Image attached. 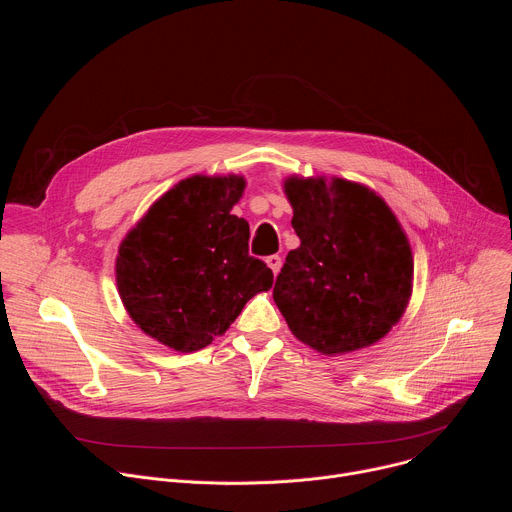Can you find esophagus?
<instances>
[{"instance_id":"1","label":"esophagus","mask_w":512,"mask_h":512,"mask_svg":"<svg viewBox=\"0 0 512 512\" xmlns=\"http://www.w3.org/2000/svg\"><path fill=\"white\" fill-rule=\"evenodd\" d=\"M267 265H269V269L273 271V275H277V273H279V269H281V257H279V255H271V257H267Z\"/></svg>"}]
</instances>
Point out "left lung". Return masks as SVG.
I'll use <instances>...</instances> for the list:
<instances>
[{"instance_id": "obj_1", "label": "left lung", "mask_w": 512, "mask_h": 512, "mask_svg": "<svg viewBox=\"0 0 512 512\" xmlns=\"http://www.w3.org/2000/svg\"><path fill=\"white\" fill-rule=\"evenodd\" d=\"M283 188L300 237L273 287L289 330L328 356L375 344L411 298L413 255L397 216L342 178L291 176Z\"/></svg>"}]
</instances>
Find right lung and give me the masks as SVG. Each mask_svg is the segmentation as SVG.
<instances>
[{
  "label": "right lung",
  "instance_id": "1",
  "mask_svg": "<svg viewBox=\"0 0 512 512\" xmlns=\"http://www.w3.org/2000/svg\"><path fill=\"white\" fill-rule=\"evenodd\" d=\"M243 190V176L186 178L119 245L115 277L127 314L178 352L223 336L273 285L271 269L249 255V223L231 214Z\"/></svg>",
  "mask_w": 512,
  "mask_h": 512
}]
</instances>
